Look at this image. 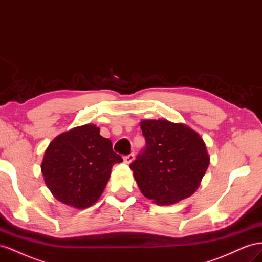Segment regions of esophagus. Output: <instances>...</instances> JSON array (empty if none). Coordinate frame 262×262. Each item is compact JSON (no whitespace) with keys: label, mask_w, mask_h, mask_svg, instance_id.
<instances>
[{"label":"esophagus","mask_w":262,"mask_h":262,"mask_svg":"<svg viewBox=\"0 0 262 262\" xmlns=\"http://www.w3.org/2000/svg\"><path fill=\"white\" fill-rule=\"evenodd\" d=\"M133 160H134V154H133V153H131V154H129V155L123 156V162H124L125 164H130Z\"/></svg>","instance_id":"34e87169"}]
</instances>
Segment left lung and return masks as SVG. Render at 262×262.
<instances>
[{
	"label": "left lung",
	"instance_id": "obj_1",
	"mask_svg": "<svg viewBox=\"0 0 262 262\" xmlns=\"http://www.w3.org/2000/svg\"><path fill=\"white\" fill-rule=\"evenodd\" d=\"M145 147L130 164L146 198L169 205L191 195L208 169L210 157L201 137L182 123L143 120Z\"/></svg>",
	"mask_w": 262,
	"mask_h": 262
}]
</instances>
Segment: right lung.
Instances as JSON below:
<instances>
[{
	"label": "right lung",
	"instance_id": "right-lung-1",
	"mask_svg": "<svg viewBox=\"0 0 262 262\" xmlns=\"http://www.w3.org/2000/svg\"><path fill=\"white\" fill-rule=\"evenodd\" d=\"M109 139L94 124L77 126L55 138L41 164L46 185L57 199L76 209L96 202L107 185L112 167L121 163Z\"/></svg>",
	"mask_w": 262,
	"mask_h": 262
}]
</instances>
